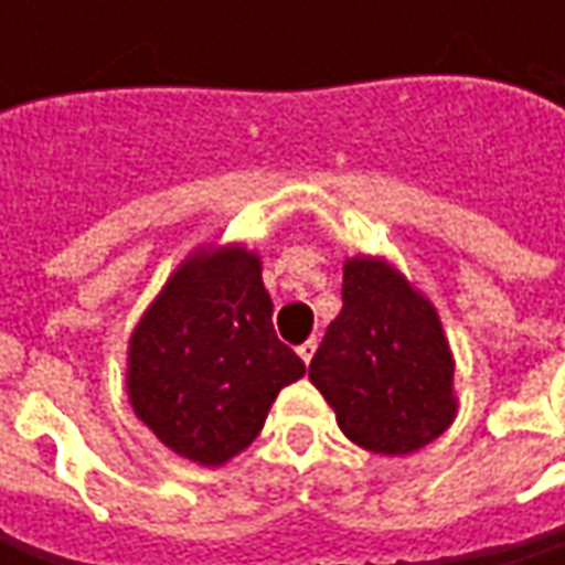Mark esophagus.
<instances>
[{
	"label": "esophagus",
	"mask_w": 565,
	"mask_h": 565,
	"mask_svg": "<svg viewBox=\"0 0 565 565\" xmlns=\"http://www.w3.org/2000/svg\"><path fill=\"white\" fill-rule=\"evenodd\" d=\"M315 352H317V339H308L305 345H298V355H301V361H305V364H311Z\"/></svg>",
	"instance_id": "1"
}]
</instances>
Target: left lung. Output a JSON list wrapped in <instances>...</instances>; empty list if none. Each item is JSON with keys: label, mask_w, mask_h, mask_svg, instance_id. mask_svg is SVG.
Returning <instances> with one entry per match:
<instances>
[{"label": "left lung", "mask_w": 565, "mask_h": 565, "mask_svg": "<svg viewBox=\"0 0 565 565\" xmlns=\"http://www.w3.org/2000/svg\"><path fill=\"white\" fill-rule=\"evenodd\" d=\"M452 374L437 308L393 264L349 257L342 311L308 371L342 434L380 456L422 449L456 418Z\"/></svg>", "instance_id": "8db88e82"}]
</instances>
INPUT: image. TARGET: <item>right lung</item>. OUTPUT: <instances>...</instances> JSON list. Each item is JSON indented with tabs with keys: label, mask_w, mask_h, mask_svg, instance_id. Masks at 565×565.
I'll list each match as a JSON object with an SVG mask.
<instances>
[{
	"label": "right lung",
	"mask_w": 565,
	"mask_h": 565,
	"mask_svg": "<svg viewBox=\"0 0 565 565\" xmlns=\"http://www.w3.org/2000/svg\"><path fill=\"white\" fill-rule=\"evenodd\" d=\"M305 364L273 330L260 257L198 248L166 279L128 339V399L163 446L223 466L260 434Z\"/></svg>",
	"instance_id": "1"
}]
</instances>
